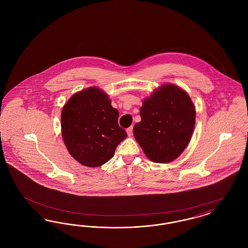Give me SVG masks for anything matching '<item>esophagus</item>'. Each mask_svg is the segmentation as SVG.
<instances>
[{
    "label": "esophagus",
    "instance_id": "34e87169",
    "mask_svg": "<svg viewBox=\"0 0 248 248\" xmlns=\"http://www.w3.org/2000/svg\"><path fill=\"white\" fill-rule=\"evenodd\" d=\"M126 132H127L128 137H131L133 135V126H130L129 128H127Z\"/></svg>",
    "mask_w": 248,
    "mask_h": 248
}]
</instances>
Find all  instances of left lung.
I'll return each mask as SVG.
<instances>
[{"label":"left lung","mask_w":248,"mask_h":248,"mask_svg":"<svg viewBox=\"0 0 248 248\" xmlns=\"http://www.w3.org/2000/svg\"><path fill=\"white\" fill-rule=\"evenodd\" d=\"M140 116L141 121L134 126V136L153 162L170 163L189 145L195 108L189 94L177 85L164 84L144 99Z\"/></svg>","instance_id":"8db88e82"}]
</instances>
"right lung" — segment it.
I'll use <instances>...</instances> for the list:
<instances>
[{
    "mask_svg": "<svg viewBox=\"0 0 248 248\" xmlns=\"http://www.w3.org/2000/svg\"><path fill=\"white\" fill-rule=\"evenodd\" d=\"M97 87L73 94L61 112V132L71 156L88 167L109 161L127 134L118 124L119 111Z\"/></svg>",
    "mask_w": 248,
    "mask_h": 248,
    "instance_id": "right-lung-1",
    "label": "right lung"
}]
</instances>
